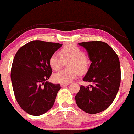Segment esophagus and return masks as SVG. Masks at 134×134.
<instances>
[{"instance_id":"obj_1","label":"esophagus","mask_w":134,"mask_h":134,"mask_svg":"<svg viewBox=\"0 0 134 134\" xmlns=\"http://www.w3.org/2000/svg\"><path fill=\"white\" fill-rule=\"evenodd\" d=\"M69 85V83H61V87H64L65 86H67V85Z\"/></svg>"}]
</instances>
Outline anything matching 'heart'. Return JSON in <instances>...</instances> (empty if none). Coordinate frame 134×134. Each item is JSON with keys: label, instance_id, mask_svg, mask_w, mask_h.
Wrapping results in <instances>:
<instances>
[{"label": "heart", "instance_id": "heart-1", "mask_svg": "<svg viewBox=\"0 0 134 134\" xmlns=\"http://www.w3.org/2000/svg\"><path fill=\"white\" fill-rule=\"evenodd\" d=\"M64 61L67 62L69 70H61L55 73L52 79L55 82L69 83L75 78L77 73L83 75L87 72L89 67V60L85 53L74 44L65 46L59 53H54L49 59V64L52 69L57 71L63 66Z\"/></svg>", "mask_w": 134, "mask_h": 134}]
</instances>
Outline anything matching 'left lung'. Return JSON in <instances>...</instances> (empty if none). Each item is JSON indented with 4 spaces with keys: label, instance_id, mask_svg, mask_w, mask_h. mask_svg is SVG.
<instances>
[{
    "label": "left lung",
    "instance_id": "left-lung-1",
    "mask_svg": "<svg viewBox=\"0 0 134 134\" xmlns=\"http://www.w3.org/2000/svg\"><path fill=\"white\" fill-rule=\"evenodd\" d=\"M85 49L91 64L83 81L92 83L81 85L75 96L77 105L85 113L96 114L105 111L113 103L121 80L119 59L112 47L99 41L78 43Z\"/></svg>",
    "mask_w": 134,
    "mask_h": 134
}]
</instances>
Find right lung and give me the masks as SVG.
<instances>
[{
  "label": "right lung",
  "mask_w": 134,
  "mask_h": 134,
  "mask_svg": "<svg viewBox=\"0 0 134 134\" xmlns=\"http://www.w3.org/2000/svg\"><path fill=\"white\" fill-rule=\"evenodd\" d=\"M62 45L32 41L16 53L11 67L13 88L20 107L30 115L43 114L54 104L61 86L47 81L52 73L49 59Z\"/></svg>",
  "instance_id": "right-lung-1"
}]
</instances>
